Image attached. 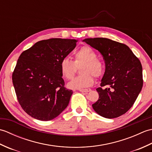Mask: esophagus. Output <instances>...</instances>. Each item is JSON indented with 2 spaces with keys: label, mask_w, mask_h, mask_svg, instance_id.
I'll use <instances>...</instances> for the list:
<instances>
[{
  "label": "esophagus",
  "mask_w": 152,
  "mask_h": 152,
  "mask_svg": "<svg viewBox=\"0 0 152 152\" xmlns=\"http://www.w3.org/2000/svg\"><path fill=\"white\" fill-rule=\"evenodd\" d=\"M79 91L80 92H82V93H88V92H89L90 91H91V89H80Z\"/></svg>",
  "instance_id": "obj_1"
}]
</instances>
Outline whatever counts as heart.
<instances>
[{"mask_svg": "<svg viewBox=\"0 0 152 152\" xmlns=\"http://www.w3.org/2000/svg\"><path fill=\"white\" fill-rule=\"evenodd\" d=\"M82 75L72 80L68 86L71 89H84L91 87L94 83L93 75L96 78L102 76L104 65L97 59L95 51L89 46H83L74 53V61L64 58L60 63V71L64 78L71 80L75 75L76 66L83 64Z\"/></svg>", "mask_w": 152, "mask_h": 152, "instance_id": "heart-1", "label": "heart"}]
</instances>
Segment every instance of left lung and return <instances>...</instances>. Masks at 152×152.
Wrapping results in <instances>:
<instances>
[{
    "label": "left lung",
    "instance_id": "obj_1",
    "mask_svg": "<svg viewBox=\"0 0 152 152\" xmlns=\"http://www.w3.org/2000/svg\"><path fill=\"white\" fill-rule=\"evenodd\" d=\"M98 50L105 61V72L99 97L92 104L102 117L112 119L125 114L133 105L143 86L142 67L139 59L125 44L106 38L83 40Z\"/></svg>",
    "mask_w": 152,
    "mask_h": 152
}]
</instances>
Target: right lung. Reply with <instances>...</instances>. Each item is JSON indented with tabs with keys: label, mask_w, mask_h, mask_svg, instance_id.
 <instances>
[{
	"label": "right lung",
	"mask_w": 152,
	"mask_h": 152,
	"mask_svg": "<svg viewBox=\"0 0 152 152\" xmlns=\"http://www.w3.org/2000/svg\"><path fill=\"white\" fill-rule=\"evenodd\" d=\"M75 39L38 42L18 60L12 82L19 104L32 118L50 121L69 105L72 90L64 87L60 63L76 46Z\"/></svg>",
	"instance_id": "right-lung-1"
}]
</instances>
